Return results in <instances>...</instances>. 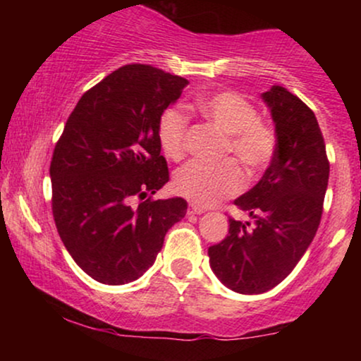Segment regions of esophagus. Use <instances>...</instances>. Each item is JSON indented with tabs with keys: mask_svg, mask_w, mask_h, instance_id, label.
<instances>
[{
	"mask_svg": "<svg viewBox=\"0 0 361 361\" xmlns=\"http://www.w3.org/2000/svg\"><path fill=\"white\" fill-rule=\"evenodd\" d=\"M202 214H205V210L200 209V207H195V205L188 207V215H202Z\"/></svg>",
	"mask_w": 361,
	"mask_h": 361,
	"instance_id": "obj_1",
	"label": "esophagus"
}]
</instances>
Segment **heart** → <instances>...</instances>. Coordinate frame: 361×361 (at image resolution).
I'll return each instance as SVG.
<instances>
[{"label":"heart","instance_id":"heart-1","mask_svg":"<svg viewBox=\"0 0 361 361\" xmlns=\"http://www.w3.org/2000/svg\"><path fill=\"white\" fill-rule=\"evenodd\" d=\"M197 110L205 120L226 134L224 152H231L235 161L252 176L263 171L275 154V132L259 122L255 105L235 91H221L197 102ZM186 137V117L181 110L168 109L157 123L161 149L171 159L183 156ZM175 190L192 204L209 207L233 197L243 186V175L231 161L217 166L190 163L178 169Z\"/></svg>","mask_w":361,"mask_h":361}]
</instances>
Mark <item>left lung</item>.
Instances as JSON below:
<instances>
[{"label":"left lung","instance_id":"8db88e82","mask_svg":"<svg viewBox=\"0 0 361 361\" xmlns=\"http://www.w3.org/2000/svg\"><path fill=\"white\" fill-rule=\"evenodd\" d=\"M261 100L275 123V154L258 183L234 200L252 222L231 219L226 239L209 247L215 276L246 295L268 292L295 268L316 235L329 180L314 111L279 85Z\"/></svg>","mask_w":361,"mask_h":361}]
</instances>
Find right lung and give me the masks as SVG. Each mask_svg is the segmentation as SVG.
<instances>
[{"mask_svg": "<svg viewBox=\"0 0 361 361\" xmlns=\"http://www.w3.org/2000/svg\"><path fill=\"white\" fill-rule=\"evenodd\" d=\"M186 85L151 66H123L82 94L56 144L57 233L78 267L100 283L142 276L168 229L185 217L183 198L151 200V195L169 181L157 123ZM135 200L145 202L134 206Z\"/></svg>", "mask_w": 361, "mask_h": 361, "instance_id": "right-lung-1", "label": "right lung"}]
</instances>
